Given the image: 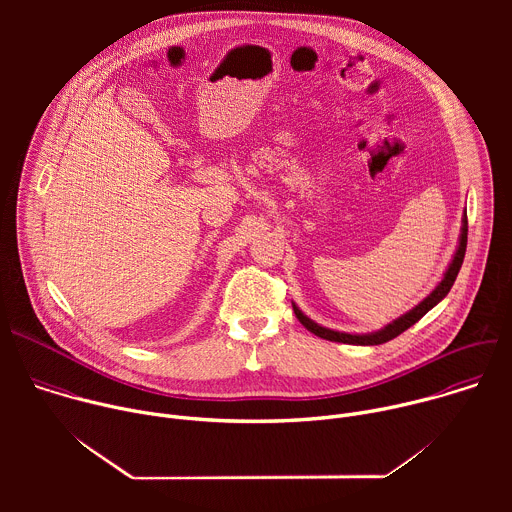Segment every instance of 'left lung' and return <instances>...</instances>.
I'll return each instance as SVG.
<instances>
[{"label": "left lung", "mask_w": 512, "mask_h": 512, "mask_svg": "<svg viewBox=\"0 0 512 512\" xmlns=\"http://www.w3.org/2000/svg\"><path fill=\"white\" fill-rule=\"evenodd\" d=\"M466 243H468V218H466V210H464V216H462V229H460V237H458V245H456V251H454V257L442 277V281L437 283L431 291L429 296H425L415 308H411L409 312H405L403 316L395 318L393 322H389L387 326L375 330V332H364V334H350V332H340V330H332V328H326L318 322H314L312 318H308L296 302H291V308H294V314L296 318L316 336L324 338V340H330V342H342V344H354V346H377V344H383V342H389L393 340L395 336H399L401 332H405L407 328H411L417 320H421L431 308H435L437 304H440L446 296L448 291L452 289L456 277H458V271L462 267V261H464V255H466Z\"/></svg>", "instance_id": "obj_1"}]
</instances>
